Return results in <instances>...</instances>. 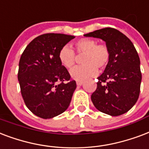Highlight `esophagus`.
<instances>
[{
  "mask_svg": "<svg viewBox=\"0 0 149 149\" xmlns=\"http://www.w3.org/2000/svg\"><path fill=\"white\" fill-rule=\"evenodd\" d=\"M82 84H83V81H81V80H77V86H81Z\"/></svg>",
  "mask_w": 149,
  "mask_h": 149,
  "instance_id": "obj_1",
  "label": "esophagus"
}]
</instances>
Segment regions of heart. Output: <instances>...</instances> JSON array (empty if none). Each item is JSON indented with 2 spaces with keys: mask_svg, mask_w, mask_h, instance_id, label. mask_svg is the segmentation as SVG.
Wrapping results in <instances>:
<instances>
[{
  "mask_svg": "<svg viewBox=\"0 0 149 149\" xmlns=\"http://www.w3.org/2000/svg\"><path fill=\"white\" fill-rule=\"evenodd\" d=\"M75 48L79 55L84 54L83 65L75 67L70 74L77 80H84L96 76L97 68L104 70L109 62L111 53L105 44H97L92 39L83 38L75 43ZM58 59L61 64L67 69L74 66L77 57L75 52L69 46H64L58 52Z\"/></svg>",
  "mask_w": 149,
  "mask_h": 149,
  "instance_id": "1",
  "label": "heart"
}]
</instances>
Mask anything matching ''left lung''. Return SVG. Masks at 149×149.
Listing matches in <instances>:
<instances>
[{"label":"left lung","mask_w":149,"mask_h":149,"mask_svg":"<svg viewBox=\"0 0 149 149\" xmlns=\"http://www.w3.org/2000/svg\"><path fill=\"white\" fill-rule=\"evenodd\" d=\"M84 37L99 38L109 48L111 57L104 72L97 77L91 101L100 112L117 116L128 112L140 94V58L130 40L113 28L97 29Z\"/></svg>","instance_id":"left-lung-1"}]
</instances>
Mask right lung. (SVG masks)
I'll use <instances>...</instances> for the list:
<instances>
[{
    "instance_id": "1",
    "label": "right lung",
    "mask_w": 149,
    "mask_h": 149,
    "mask_svg": "<svg viewBox=\"0 0 149 149\" xmlns=\"http://www.w3.org/2000/svg\"><path fill=\"white\" fill-rule=\"evenodd\" d=\"M73 38L62 33L43 34L33 40L22 54L18 79L25 104L34 115L51 119L69 107L77 84L70 80L58 52Z\"/></svg>"
}]
</instances>
